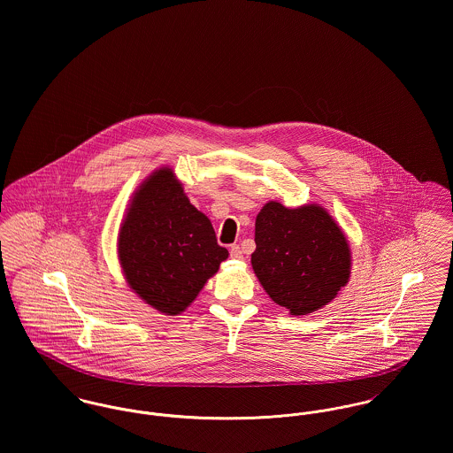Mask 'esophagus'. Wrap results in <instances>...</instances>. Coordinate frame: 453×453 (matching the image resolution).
Instances as JSON below:
<instances>
[{
    "mask_svg": "<svg viewBox=\"0 0 453 453\" xmlns=\"http://www.w3.org/2000/svg\"><path fill=\"white\" fill-rule=\"evenodd\" d=\"M229 253H231L233 258H242V257H243V251L240 249V245H233Z\"/></svg>",
    "mask_w": 453,
    "mask_h": 453,
    "instance_id": "1",
    "label": "esophagus"
}]
</instances>
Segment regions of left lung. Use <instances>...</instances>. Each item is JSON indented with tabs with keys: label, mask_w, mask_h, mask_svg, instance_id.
<instances>
[{
	"label": "left lung",
	"mask_w": 453,
	"mask_h": 453,
	"mask_svg": "<svg viewBox=\"0 0 453 453\" xmlns=\"http://www.w3.org/2000/svg\"><path fill=\"white\" fill-rule=\"evenodd\" d=\"M255 245L251 267L258 283L292 316L325 307L349 283L348 236L318 203H265L255 219Z\"/></svg>",
	"instance_id": "8db88e82"
}]
</instances>
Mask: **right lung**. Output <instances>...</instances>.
<instances>
[{
	"label": "right lung",
	"instance_id": "right-lung-1",
	"mask_svg": "<svg viewBox=\"0 0 453 453\" xmlns=\"http://www.w3.org/2000/svg\"><path fill=\"white\" fill-rule=\"evenodd\" d=\"M116 247L132 292L165 316L186 311L229 257L170 166L156 168L135 189Z\"/></svg>",
	"mask_w": 453,
	"mask_h": 453
}]
</instances>
